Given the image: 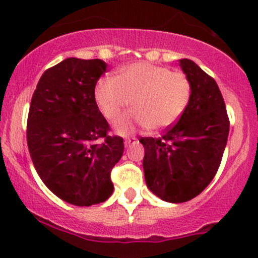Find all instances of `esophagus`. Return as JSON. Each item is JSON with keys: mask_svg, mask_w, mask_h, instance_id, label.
<instances>
[{"mask_svg": "<svg viewBox=\"0 0 258 258\" xmlns=\"http://www.w3.org/2000/svg\"><path fill=\"white\" fill-rule=\"evenodd\" d=\"M136 141H137L136 137H128V139L124 140V146H126V147H128V146H131L132 144H135V142H136Z\"/></svg>", "mask_w": 258, "mask_h": 258, "instance_id": "1", "label": "esophagus"}]
</instances>
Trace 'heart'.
<instances>
[{
  "label": "heart",
  "instance_id": "b5f03b06",
  "mask_svg": "<svg viewBox=\"0 0 258 258\" xmlns=\"http://www.w3.org/2000/svg\"><path fill=\"white\" fill-rule=\"evenodd\" d=\"M95 102L107 121H114L130 105L134 111L114 123L121 135L136 126L161 131L175 124L191 101L192 85L186 74L168 67L139 62L116 77H102L95 87Z\"/></svg>",
  "mask_w": 258,
  "mask_h": 258
}]
</instances>
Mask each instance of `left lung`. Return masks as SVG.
<instances>
[{
	"label": "left lung",
	"mask_w": 258,
	"mask_h": 258,
	"mask_svg": "<svg viewBox=\"0 0 258 258\" xmlns=\"http://www.w3.org/2000/svg\"><path fill=\"white\" fill-rule=\"evenodd\" d=\"M192 85L191 101L162 137H142L146 184L161 200L181 204L199 196L220 167L230 119L216 81L194 61L179 59Z\"/></svg>",
	"instance_id": "1"
}]
</instances>
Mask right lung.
Masks as SVG:
<instances>
[{
  "mask_svg": "<svg viewBox=\"0 0 258 258\" xmlns=\"http://www.w3.org/2000/svg\"><path fill=\"white\" fill-rule=\"evenodd\" d=\"M106 67L98 58L63 59L43 72L31 100L27 146L33 165L49 191L75 206L112 195L111 171L123 155V140L108 135L95 102Z\"/></svg>",
  "mask_w": 258,
  "mask_h": 258,
  "instance_id": "right-lung-1",
  "label": "right lung"
}]
</instances>
